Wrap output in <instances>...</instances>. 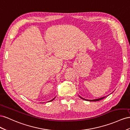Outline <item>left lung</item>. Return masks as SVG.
I'll return each mask as SVG.
<instances>
[{
	"mask_svg": "<svg viewBox=\"0 0 130 130\" xmlns=\"http://www.w3.org/2000/svg\"><path fill=\"white\" fill-rule=\"evenodd\" d=\"M79 97L82 99H83V100H86V101H100V100H102V99H104V98H105L106 96H104V97H102V98H99V99H94V100H88V99H84V98H82V97H80V96H79Z\"/></svg>",
	"mask_w": 130,
	"mask_h": 130,
	"instance_id": "left-lung-1",
	"label": "left lung"
}]
</instances>
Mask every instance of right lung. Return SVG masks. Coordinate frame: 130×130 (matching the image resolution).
I'll list each match as a JSON object with an SVG mask.
<instances>
[{"mask_svg":"<svg viewBox=\"0 0 130 130\" xmlns=\"http://www.w3.org/2000/svg\"><path fill=\"white\" fill-rule=\"evenodd\" d=\"M55 98H55H54L53 99H52V100H51V101H53V100H54V99ZM49 101H48V102H49Z\"/></svg>","mask_w":130,"mask_h":130,"instance_id":"right-lung-1","label":"right lung"}]
</instances>
